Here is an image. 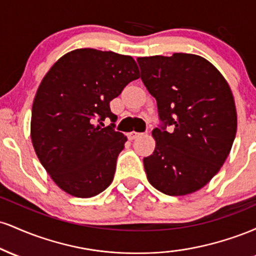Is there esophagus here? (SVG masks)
<instances>
[{
	"label": "esophagus",
	"instance_id": "obj_1",
	"mask_svg": "<svg viewBox=\"0 0 256 256\" xmlns=\"http://www.w3.org/2000/svg\"><path fill=\"white\" fill-rule=\"evenodd\" d=\"M140 136H142V134H140V132H136V131H131V132H128V140H136L137 137H140Z\"/></svg>",
	"mask_w": 256,
	"mask_h": 256
}]
</instances>
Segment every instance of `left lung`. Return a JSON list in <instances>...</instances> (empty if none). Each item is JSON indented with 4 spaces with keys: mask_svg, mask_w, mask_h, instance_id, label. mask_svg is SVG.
<instances>
[{
    "mask_svg": "<svg viewBox=\"0 0 256 256\" xmlns=\"http://www.w3.org/2000/svg\"><path fill=\"white\" fill-rule=\"evenodd\" d=\"M140 78L158 104L164 126L143 158L149 183L170 196L204 188L230 154L237 131L234 95L216 67L195 54L138 58ZM166 124L172 130H164Z\"/></svg>",
    "mask_w": 256,
    "mask_h": 256,
    "instance_id": "left-lung-1",
    "label": "left lung"
}]
</instances>
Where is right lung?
<instances>
[{
	"mask_svg": "<svg viewBox=\"0 0 256 256\" xmlns=\"http://www.w3.org/2000/svg\"><path fill=\"white\" fill-rule=\"evenodd\" d=\"M128 55L76 49L46 72L31 116V140L54 183L76 198H92L110 186L128 138L104 125L114 118L110 102L140 78Z\"/></svg>",
	"mask_w": 256,
	"mask_h": 256,
	"instance_id": "add662e5",
	"label": "right lung"
}]
</instances>
